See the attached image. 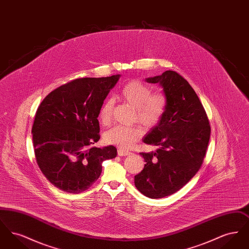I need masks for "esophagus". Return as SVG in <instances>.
Segmentation results:
<instances>
[{
  "mask_svg": "<svg viewBox=\"0 0 249 249\" xmlns=\"http://www.w3.org/2000/svg\"><path fill=\"white\" fill-rule=\"evenodd\" d=\"M118 154L119 156H129V155L131 154L130 151H126V150H122V149H119V151H118Z\"/></svg>",
  "mask_w": 249,
  "mask_h": 249,
  "instance_id": "esophagus-1",
  "label": "esophagus"
}]
</instances>
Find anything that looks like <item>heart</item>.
Here are the masks:
<instances>
[{
	"instance_id": "obj_1",
	"label": "heart",
	"mask_w": 249,
	"mask_h": 249,
	"mask_svg": "<svg viewBox=\"0 0 249 249\" xmlns=\"http://www.w3.org/2000/svg\"><path fill=\"white\" fill-rule=\"evenodd\" d=\"M119 98L135 109L136 119L143 127L150 129L155 127L165 112L167 100L162 92L152 93L151 89L140 81H130L126 84L119 92ZM114 100L108 99L100 109L99 118L103 124L110 122ZM142 136L141 128L116 126L105 134V142L127 150L133 146Z\"/></svg>"
}]
</instances>
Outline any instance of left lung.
<instances>
[{
	"label": "left lung",
	"mask_w": 249,
	"mask_h": 249,
	"mask_svg": "<svg viewBox=\"0 0 249 249\" xmlns=\"http://www.w3.org/2000/svg\"><path fill=\"white\" fill-rule=\"evenodd\" d=\"M145 81L160 84L167 105L160 121L142 139L158 149L140 153L145 164L134 184L144 196L159 199L174 194L197 174L211 129L199 97L177 71H166Z\"/></svg>",
	"instance_id": "left-lung-1"
}]
</instances>
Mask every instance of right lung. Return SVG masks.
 Listing matches in <instances>:
<instances>
[{
	"instance_id": "obj_1",
	"label": "right lung",
	"mask_w": 249,
	"mask_h": 249,
	"mask_svg": "<svg viewBox=\"0 0 249 249\" xmlns=\"http://www.w3.org/2000/svg\"><path fill=\"white\" fill-rule=\"evenodd\" d=\"M119 77L75 79L51 91L38 107L32 130L36 161L59 190H88L100 178L103 161L117 157L114 145L92 144L100 139V109Z\"/></svg>"
}]
</instances>
